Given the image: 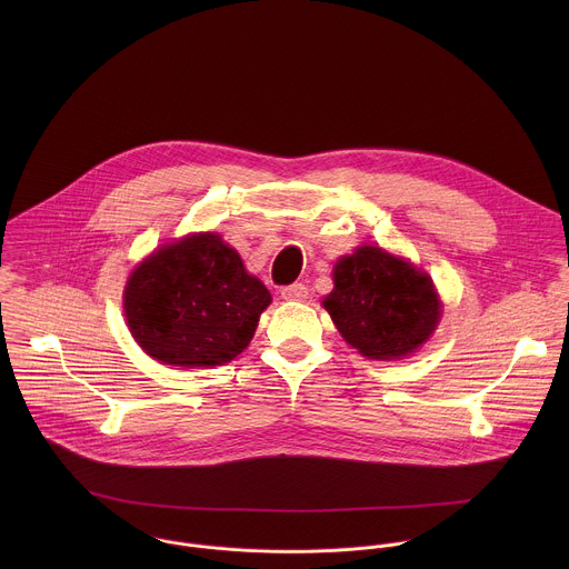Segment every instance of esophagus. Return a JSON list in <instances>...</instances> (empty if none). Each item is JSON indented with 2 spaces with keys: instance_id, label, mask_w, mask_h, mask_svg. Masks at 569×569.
<instances>
[{
  "instance_id": "obj_1",
  "label": "esophagus",
  "mask_w": 569,
  "mask_h": 569,
  "mask_svg": "<svg viewBox=\"0 0 569 569\" xmlns=\"http://www.w3.org/2000/svg\"><path fill=\"white\" fill-rule=\"evenodd\" d=\"M280 296H282L284 300H291V302H302V300L309 298V287L302 284V282H293V284H289V287H282Z\"/></svg>"
}]
</instances>
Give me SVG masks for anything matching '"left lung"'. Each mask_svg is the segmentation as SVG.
<instances>
[{"label":"left lung","mask_w":569,"mask_h":569,"mask_svg":"<svg viewBox=\"0 0 569 569\" xmlns=\"http://www.w3.org/2000/svg\"><path fill=\"white\" fill-rule=\"evenodd\" d=\"M325 309L341 337L363 357L397 361L416 352L440 322L431 278L381 247L361 244L332 269Z\"/></svg>","instance_id":"8db88e82"}]
</instances>
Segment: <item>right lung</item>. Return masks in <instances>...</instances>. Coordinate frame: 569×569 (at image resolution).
I'll return each instance as SVG.
<instances>
[{"mask_svg":"<svg viewBox=\"0 0 569 569\" xmlns=\"http://www.w3.org/2000/svg\"><path fill=\"white\" fill-rule=\"evenodd\" d=\"M271 293L214 232L188 234L144 258L124 287L140 348L166 366L212 368L251 341Z\"/></svg>","mask_w":569,"mask_h":569,"instance_id":"right-lung-1","label":"right lung"}]
</instances>
